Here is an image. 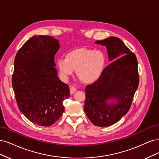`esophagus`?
Returning a JSON list of instances; mask_svg holds the SVG:
<instances>
[{"mask_svg": "<svg viewBox=\"0 0 159 159\" xmlns=\"http://www.w3.org/2000/svg\"><path fill=\"white\" fill-rule=\"evenodd\" d=\"M76 91V89L74 86H70V93L71 94H73Z\"/></svg>", "mask_w": 159, "mask_h": 159, "instance_id": "esophagus-1", "label": "esophagus"}]
</instances>
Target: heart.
I'll return each mask as SVG.
<instances>
[{
    "mask_svg": "<svg viewBox=\"0 0 159 159\" xmlns=\"http://www.w3.org/2000/svg\"><path fill=\"white\" fill-rule=\"evenodd\" d=\"M106 61V55L102 50L83 48L69 52L65 59H59L57 64L65 77L72 75L75 70L83 83H93L103 74Z\"/></svg>",
    "mask_w": 159,
    "mask_h": 159,
    "instance_id": "heart-1",
    "label": "heart"
}]
</instances>
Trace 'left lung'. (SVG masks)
Segmentation results:
<instances>
[{
	"mask_svg": "<svg viewBox=\"0 0 159 159\" xmlns=\"http://www.w3.org/2000/svg\"><path fill=\"white\" fill-rule=\"evenodd\" d=\"M106 46L111 63L101 77L86 87L84 111L98 127L113 125L129 111L139 83L136 56L116 37L96 41Z\"/></svg>",
	"mask_w": 159,
	"mask_h": 159,
	"instance_id": "8db88e82",
	"label": "left lung"
}]
</instances>
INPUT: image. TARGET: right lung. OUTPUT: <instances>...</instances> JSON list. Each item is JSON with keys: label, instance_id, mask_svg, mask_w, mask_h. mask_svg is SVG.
I'll use <instances>...</instances> for the list:
<instances>
[{"label": "right lung", "instance_id": "1", "mask_svg": "<svg viewBox=\"0 0 159 159\" xmlns=\"http://www.w3.org/2000/svg\"><path fill=\"white\" fill-rule=\"evenodd\" d=\"M49 35H35L19 49L14 59L12 88L18 108L39 126L48 127L63 114V102L70 96L61 81L54 57L60 45Z\"/></svg>", "mask_w": 159, "mask_h": 159}]
</instances>
